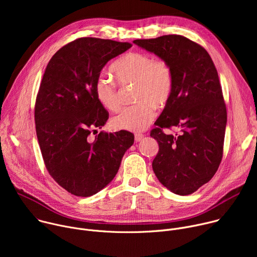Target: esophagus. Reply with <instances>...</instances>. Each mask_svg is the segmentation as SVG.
Listing matches in <instances>:
<instances>
[{
  "mask_svg": "<svg viewBox=\"0 0 257 257\" xmlns=\"http://www.w3.org/2000/svg\"><path fill=\"white\" fill-rule=\"evenodd\" d=\"M143 137H144V135H143V134L137 133V134H135V136H134V139H135V141H136V142H138V141L142 140V138H143Z\"/></svg>",
  "mask_w": 257,
  "mask_h": 257,
  "instance_id": "1",
  "label": "esophagus"
}]
</instances>
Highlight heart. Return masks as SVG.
Segmentation results:
<instances>
[{"label":"heart","mask_w":257,"mask_h":257,"mask_svg":"<svg viewBox=\"0 0 257 257\" xmlns=\"http://www.w3.org/2000/svg\"><path fill=\"white\" fill-rule=\"evenodd\" d=\"M111 71L122 87L134 85L132 98L137 102L117 115L112 120L113 126L132 132L145 130L155 118V106L163 107L171 98L174 76L170 63L150 54L131 52L119 58ZM94 93L107 111L116 113L121 108V91L109 78L100 76L95 82Z\"/></svg>","instance_id":"heart-1"}]
</instances>
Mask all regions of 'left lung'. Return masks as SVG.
Segmentation results:
<instances>
[{"mask_svg":"<svg viewBox=\"0 0 257 257\" xmlns=\"http://www.w3.org/2000/svg\"><path fill=\"white\" fill-rule=\"evenodd\" d=\"M168 61L174 87L151 136L159 142L153 161L162 184L178 195H188L207 183L223 158L227 108L215 66L204 48L185 36L169 34L133 41ZM178 126L176 136L163 128Z\"/></svg>","mask_w":257,"mask_h":257,"instance_id":"8db88e82","label":"left lung"}]
</instances>
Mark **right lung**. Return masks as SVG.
<instances>
[{
    "mask_svg": "<svg viewBox=\"0 0 257 257\" xmlns=\"http://www.w3.org/2000/svg\"><path fill=\"white\" fill-rule=\"evenodd\" d=\"M131 47L81 38L61 48L46 68L34 106L36 136L48 172L73 195L87 197L104 188L134 142L125 130L88 138L108 119L94 93L100 71Z\"/></svg>",
    "mask_w": 257,
    "mask_h": 257,
    "instance_id": "obj_1",
    "label": "right lung"
}]
</instances>
